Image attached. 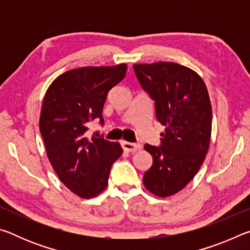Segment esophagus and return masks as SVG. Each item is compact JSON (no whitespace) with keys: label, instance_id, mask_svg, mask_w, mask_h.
Instances as JSON below:
<instances>
[{"label":"esophagus","instance_id":"1","mask_svg":"<svg viewBox=\"0 0 250 250\" xmlns=\"http://www.w3.org/2000/svg\"><path fill=\"white\" fill-rule=\"evenodd\" d=\"M121 146H122V149L126 152H134L141 147V146L138 145V143H131L126 141H122Z\"/></svg>","mask_w":250,"mask_h":250}]
</instances>
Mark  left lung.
<instances>
[{
    "instance_id": "left-lung-1",
    "label": "left lung",
    "mask_w": 250,
    "mask_h": 250,
    "mask_svg": "<svg viewBox=\"0 0 250 250\" xmlns=\"http://www.w3.org/2000/svg\"><path fill=\"white\" fill-rule=\"evenodd\" d=\"M139 83L154 101L155 117L166 126L160 146L146 145L153 158L143 183L156 196L184 188L204 162L211 132V105L203 79L175 62L133 65Z\"/></svg>"
}]
</instances>
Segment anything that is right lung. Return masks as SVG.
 Instances as JSON below:
<instances>
[{
  "label": "right lung",
  "mask_w": 250,
  "mask_h": 250,
  "mask_svg": "<svg viewBox=\"0 0 250 250\" xmlns=\"http://www.w3.org/2000/svg\"><path fill=\"white\" fill-rule=\"evenodd\" d=\"M126 65L83 67L66 71L46 91L40 131L50 164L67 188L83 198L107 188L113 162L122 154L119 143L92 134L88 124L99 119L108 92L125 78Z\"/></svg>",
  "instance_id": "right-lung-1"
}]
</instances>
